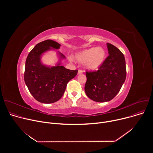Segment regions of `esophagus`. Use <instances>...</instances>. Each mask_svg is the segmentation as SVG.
<instances>
[{"mask_svg": "<svg viewBox=\"0 0 153 153\" xmlns=\"http://www.w3.org/2000/svg\"><path fill=\"white\" fill-rule=\"evenodd\" d=\"M82 73H83V71H82V70L79 69V70L78 71V74H82Z\"/></svg>", "mask_w": 153, "mask_h": 153, "instance_id": "1", "label": "esophagus"}]
</instances>
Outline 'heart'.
Returning a JSON list of instances; mask_svg holds the SVG:
<instances>
[{"label":"heart","instance_id":"heart-1","mask_svg":"<svg viewBox=\"0 0 153 153\" xmlns=\"http://www.w3.org/2000/svg\"><path fill=\"white\" fill-rule=\"evenodd\" d=\"M106 53L101 47H92L77 53L76 60L81 63H85L86 68L91 71L98 70L105 61Z\"/></svg>","mask_w":153,"mask_h":153}]
</instances>
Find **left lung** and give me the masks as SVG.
Here are the masks:
<instances>
[{"mask_svg": "<svg viewBox=\"0 0 153 153\" xmlns=\"http://www.w3.org/2000/svg\"><path fill=\"white\" fill-rule=\"evenodd\" d=\"M107 45L109 55L99 69L86 72L85 92L89 99L97 102L113 99L121 89L126 76L123 54L114 45Z\"/></svg>", "mask_w": 153, "mask_h": 153, "instance_id": "1", "label": "left lung"}]
</instances>
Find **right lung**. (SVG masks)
I'll use <instances>...</instances> for the list:
<instances>
[{
    "label": "right lung",
    "instance_id": "1",
    "mask_svg": "<svg viewBox=\"0 0 153 153\" xmlns=\"http://www.w3.org/2000/svg\"><path fill=\"white\" fill-rule=\"evenodd\" d=\"M61 45L51 39L38 43L29 53L25 62L24 80L33 97L38 102L51 103L59 100L66 90L68 82L77 74V70H70L61 66L65 58L58 52L59 62L56 66H48L42 62V56L51 50L59 49Z\"/></svg>",
    "mask_w": 153,
    "mask_h": 153
}]
</instances>
